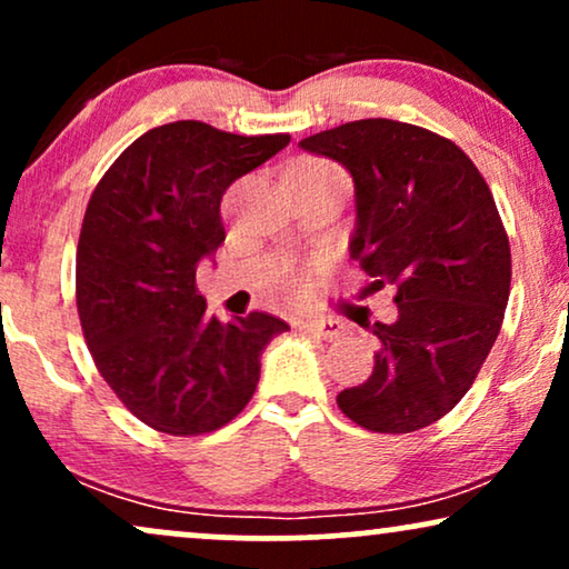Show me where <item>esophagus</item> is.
Segmentation results:
<instances>
[{
    "label": "esophagus",
    "instance_id": "34e87169",
    "mask_svg": "<svg viewBox=\"0 0 569 569\" xmlns=\"http://www.w3.org/2000/svg\"><path fill=\"white\" fill-rule=\"evenodd\" d=\"M301 330H307L309 336L326 338V341H338V338L347 333V326L341 320H307L301 322Z\"/></svg>",
    "mask_w": 569,
    "mask_h": 569
}]
</instances>
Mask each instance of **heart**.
<instances>
[{"mask_svg":"<svg viewBox=\"0 0 569 569\" xmlns=\"http://www.w3.org/2000/svg\"><path fill=\"white\" fill-rule=\"evenodd\" d=\"M286 176H299V178H309V181H343V172L336 168L333 162L328 160H318V157H301V160L291 162ZM305 291V283L297 280L293 283V293Z\"/></svg>","mask_w":569,"mask_h":569,"instance_id":"heart-1","label":"heart"}]
</instances>
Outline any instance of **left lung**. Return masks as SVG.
Segmentation results:
<instances>
[{
    "label": "left lung",
    "mask_w": 569,
    "mask_h": 569,
    "mask_svg": "<svg viewBox=\"0 0 569 569\" xmlns=\"http://www.w3.org/2000/svg\"><path fill=\"white\" fill-rule=\"evenodd\" d=\"M299 147L351 172L349 251L372 291L397 289V322L372 326V376L338 407L376 433L426 428L470 391L505 320L512 254L493 193L455 141L399 120H355Z\"/></svg>",
    "instance_id": "obj_1"
}]
</instances>
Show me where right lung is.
Instances as JSON below:
<instances>
[{"label": "right lung", "mask_w": 569, "mask_h": 569, "mask_svg": "<svg viewBox=\"0 0 569 569\" xmlns=\"http://www.w3.org/2000/svg\"><path fill=\"white\" fill-rule=\"evenodd\" d=\"M289 141L199 120L157 126L91 193L76 251L86 347L128 412L160 433L231 422L254 393L262 349L289 330L268 312L220 322L197 291V264L226 241L222 193Z\"/></svg>", "instance_id": "right-lung-1"}]
</instances>
